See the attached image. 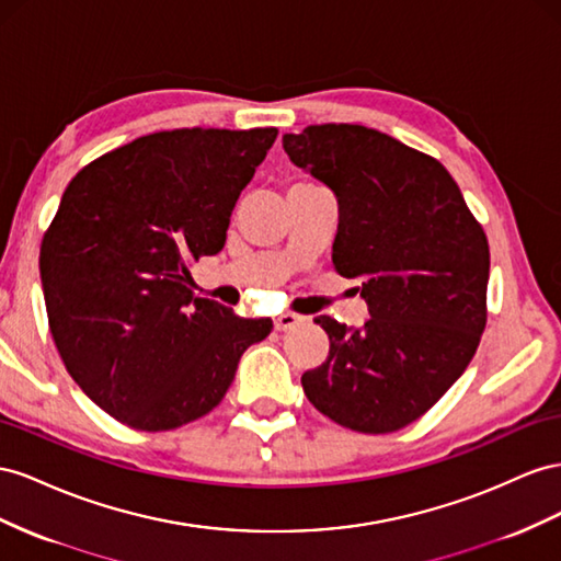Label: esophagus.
Returning <instances> with one entry per match:
<instances>
[{"mask_svg": "<svg viewBox=\"0 0 561 561\" xmlns=\"http://www.w3.org/2000/svg\"><path fill=\"white\" fill-rule=\"evenodd\" d=\"M301 321H305V316H299V313H280L276 321H274V328L278 330V332H285V330H290V328H295V325H299Z\"/></svg>", "mask_w": 561, "mask_h": 561, "instance_id": "1", "label": "esophagus"}]
</instances>
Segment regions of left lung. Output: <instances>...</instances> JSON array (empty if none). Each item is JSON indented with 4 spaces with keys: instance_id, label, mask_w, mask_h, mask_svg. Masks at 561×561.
<instances>
[{
    "instance_id": "1",
    "label": "left lung",
    "mask_w": 561,
    "mask_h": 561,
    "mask_svg": "<svg viewBox=\"0 0 561 561\" xmlns=\"http://www.w3.org/2000/svg\"><path fill=\"white\" fill-rule=\"evenodd\" d=\"M297 168L337 198L332 264L360 278L370 318L330 316L321 366L301 375L307 399L337 425L397 432L425 415L472 360L486 325L489 243L438 160L363 125L285 134Z\"/></svg>"
}]
</instances>
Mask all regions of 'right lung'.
Instances as JSON below:
<instances>
[{
	"label": "right lung",
	"mask_w": 561,
	"mask_h": 561,
	"mask_svg": "<svg viewBox=\"0 0 561 561\" xmlns=\"http://www.w3.org/2000/svg\"><path fill=\"white\" fill-rule=\"evenodd\" d=\"M276 127L141 136L75 176L44 233L39 276L56 350L127 427L207 415L274 323L193 297L188 264L221 252L231 211Z\"/></svg>",
	"instance_id": "obj_1"
}]
</instances>
